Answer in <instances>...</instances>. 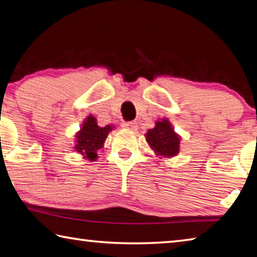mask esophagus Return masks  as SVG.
<instances>
[{
    "label": "esophagus",
    "mask_w": 257,
    "mask_h": 257,
    "mask_svg": "<svg viewBox=\"0 0 257 257\" xmlns=\"http://www.w3.org/2000/svg\"><path fill=\"white\" fill-rule=\"evenodd\" d=\"M123 128H128L130 130H137L138 129V125L136 123V121H123L122 123H121Z\"/></svg>",
    "instance_id": "obj_1"
}]
</instances>
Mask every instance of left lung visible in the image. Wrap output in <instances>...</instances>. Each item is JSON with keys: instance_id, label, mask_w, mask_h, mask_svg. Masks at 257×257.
Instances as JSON below:
<instances>
[{"instance_id": "8db88e82", "label": "left lung", "mask_w": 257, "mask_h": 257, "mask_svg": "<svg viewBox=\"0 0 257 257\" xmlns=\"http://www.w3.org/2000/svg\"><path fill=\"white\" fill-rule=\"evenodd\" d=\"M146 141L157 155L174 156L179 153L180 138L166 119L157 121L155 128L148 130Z\"/></svg>"}]
</instances>
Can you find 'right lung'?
<instances>
[{
  "mask_svg": "<svg viewBox=\"0 0 257 257\" xmlns=\"http://www.w3.org/2000/svg\"><path fill=\"white\" fill-rule=\"evenodd\" d=\"M111 130L110 125L101 128L97 125L94 116H87L84 121L81 132L77 134V144L75 149L81 153L84 158L90 161H95L97 157V151L103 146V143Z\"/></svg>",
  "mask_w": 257,
  "mask_h": 257,
  "instance_id": "add662e5",
  "label": "right lung"
}]
</instances>
